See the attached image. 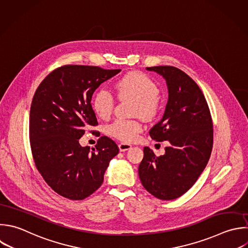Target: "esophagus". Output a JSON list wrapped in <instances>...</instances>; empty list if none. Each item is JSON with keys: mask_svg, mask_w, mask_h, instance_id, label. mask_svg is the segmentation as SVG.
Instances as JSON below:
<instances>
[{"mask_svg": "<svg viewBox=\"0 0 248 248\" xmlns=\"http://www.w3.org/2000/svg\"><path fill=\"white\" fill-rule=\"evenodd\" d=\"M118 146H119V149H120V151H127V150H129L131 147H132V145L131 144H129V143H126V142H120L119 144H118Z\"/></svg>", "mask_w": 248, "mask_h": 248, "instance_id": "esophagus-1", "label": "esophagus"}]
</instances>
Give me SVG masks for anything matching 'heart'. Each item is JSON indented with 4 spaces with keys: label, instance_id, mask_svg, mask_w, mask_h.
<instances>
[{
    "label": "heart",
    "instance_id": "heart-1",
    "mask_svg": "<svg viewBox=\"0 0 248 248\" xmlns=\"http://www.w3.org/2000/svg\"><path fill=\"white\" fill-rule=\"evenodd\" d=\"M114 88L119 98L136 100V113L143 117H150L155 113L159 89L156 83L145 74L136 72L127 74L115 82ZM92 107L100 117L107 118L112 112L114 98L108 89L100 88L93 95ZM141 130L142 127L139 121L122 118L116 119L108 128L110 136L124 142L134 141Z\"/></svg>",
    "mask_w": 248,
    "mask_h": 248
}]
</instances>
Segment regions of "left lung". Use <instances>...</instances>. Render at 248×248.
Instances as JSON below:
<instances>
[{
	"mask_svg": "<svg viewBox=\"0 0 248 248\" xmlns=\"http://www.w3.org/2000/svg\"><path fill=\"white\" fill-rule=\"evenodd\" d=\"M146 70L161 75L169 91L165 113L149 135L156 141L169 140L170 144L159 157L145 146L139 175L151 195L160 200H174L195 184L209 160L212 119L202 90L188 75L171 66Z\"/></svg>",
	"mask_w": 248,
	"mask_h": 248,
	"instance_id": "left-lung-1",
	"label": "left lung"
}]
</instances>
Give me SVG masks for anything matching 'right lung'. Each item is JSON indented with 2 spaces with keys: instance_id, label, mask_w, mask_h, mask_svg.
<instances>
[{
  "instance_id": "obj_1",
  "label": "right lung",
  "mask_w": 248,
  "mask_h": 248,
  "mask_svg": "<svg viewBox=\"0 0 248 248\" xmlns=\"http://www.w3.org/2000/svg\"><path fill=\"white\" fill-rule=\"evenodd\" d=\"M121 70L66 65L51 72L32 100L29 137L35 165L45 181L59 195L83 200L103 183L117 144L104 136L95 148L78 140L98 121L91 99L95 90Z\"/></svg>"
}]
</instances>
